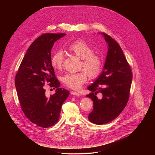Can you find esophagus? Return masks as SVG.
Segmentation results:
<instances>
[{
    "label": "esophagus",
    "mask_w": 155,
    "mask_h": 155,
    "mask_svg": "<svg viewBox=\"0 0 155 155\" xmlns=\"http://www.w3.org/2000/svg\"><path fill=\"white\" fill-rule=\"evenodd\" d=\"M71 94L74 95V96H80V94H79V93H77V92H75V91H72L71 92Z\"/></svg>",
    "instance_id": "obj_1"
}]
</instances>
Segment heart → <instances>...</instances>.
<instances>
[{
    "label": "heart",
    "instance_id": "heart-1",
    "mask_svg": "<svg viewBox=\"0 0 155 155\" xmlns=\"http://www.w3.org/2000/svg\"><path fill=\"white\" fill-rule=\"evenodd\" d=\"M68 50L71 53L82 59L81 68L84 69L88 75L91 78L98 76L102 70V61L98 55L93 53V48L90 45L84 41L79 40L69 45ZM63 61L64 56L61 51L54 53L51 58L53 68L56 70L61 69ZM85 72L81 71L76 74H68L62 77V80L66 86L71 89L78 90L87 80Z\"/></svg>",
    "mask_w": 155,
    "mask_h": 155
}]
</instances>
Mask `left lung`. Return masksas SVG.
Segmentation results:
<instances>
[{"instance_id": "8db88e82", "label": "left lung", "mask_w": 155, "mask_h": 155, "mask_svg": "<svg viewBox=\"0 0 155 155\" xmlns=\"http://www.w3.org/2000/svg\"><path fill=\"white\" fill-rule=\"evenodd\" d=\"M107 44L108 51L101 75L89 86L86 97L93 101V110L88 115L91 123L101 125L115 120L125 108L129 99L132 74L118 43L107 34L99 32ZM101 92L99 99L97 93Z\"/></svg>"}]
</instances>
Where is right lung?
<instances>
[{
	"label": "right lung",
	"mask_w": 155,
	"mask_h": 155,
	"mask_svg": "<svg viewBox=\"0 0 155 155\" xmlns=\"http://www.w3.org/2000/svg\"><path fill=\"white\" fill-rule=\"evenodd\" d=\"M65 34H44L29 47L22 61L15 83L20 105L26 117L33 123L49 127L59 120L62 105L69 91L59 87L51 64V50L54 43ZM56 88L50 97L45 94L44 84Z\"/></svg>",
	"instance_id": "right-lung-1"
}]
</instances>
